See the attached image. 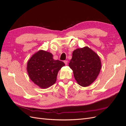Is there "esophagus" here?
Returning <instances> with one entry per match:
<instances>
[{
  "mask_svg": "<svg viewBox=\"0 0 126 126\" xmlns=\"http://www.w3.org/2000/svg\"><path fill=\"white\" fill-rule=\"evenodd\" d=\"M64 63H65L66 65H67V64H68V61H67V60H65V61H64Z\"/></svg>",
  "mask_w": 126,
  "mask_h": 126,
  "instance_id": "obj_1",
  "label": "esophagus"
}]
</instances>
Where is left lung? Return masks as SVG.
I'll use <instances>...</instances> for the list:
<instances>
[{"mask_svg":"<svg viewBox=\"0 0 126 126\" xmlns=\"http://www.w3.org/2000/svg\"><path fill=\"white\" fill-rule=\"evenodd\" d=\"M69 66L73 71L77 82L85 87L96 80L100 71L101 63L96 53L86 46L73 51Z\"/></svg>","mask_w":126,"mask_h":126,"instance_id":"obj_1","label":"left lung"}]
</instances>
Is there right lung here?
<instances>
[{
	"instance_id": "add662e5",
	"label": "right lung",
	"mask_w": 126,
	"mask_h": 126,
	"mask_svg": "<svg viewBox=\"0 0 126 126\" xmlns=\"http://www.w3.org/2000/svg\"><path fill=\"white\" fill-rule=\"evenodd\" d=\"M64 65L62 61L53 59L51 53L40 50L28 61L27 70L34 83L46 89L56 82L58 71Z\"/></svg>"
}]
</instances>
